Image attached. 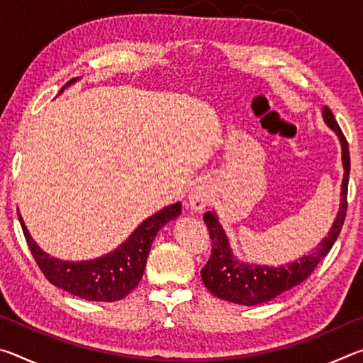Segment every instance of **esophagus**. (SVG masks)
<instances>
[{"label":"esophagus","instance_id":"34e87169","mask_svg":"<svg viewBox=\"0 0 363 363\" xmlns=\"http://www.w3.org/2000/svg\"><path fill=\"white\" fill-rule=\"evenodd\" d=\"M213 199V186L210 182H199L190 190L189 194V206L190 210L199 213L205 210Z\"/></svg>","mask_w":363,"mask_h":363}]
</instances>
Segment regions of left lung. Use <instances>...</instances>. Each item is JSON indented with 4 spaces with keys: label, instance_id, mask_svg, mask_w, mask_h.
Listing matches in <instances>:
<instances>
[{
    "label": "left lung",
    "instance_id": "left-lung-1",
    "mask_svg": "<svg viewBox=\"0 0 363 363\" xmlns=\"http://www.w3.org/2000/svg\"><path fill=\"white\" fill-rule=\"evenodd\" d=\"M322 116L325 125L336 134L337 140H340L341 162L344 168L340 194V210H337L333 225L330 227L327 235L317 245V248L307 251L299 259L281 264V266H266V264L245 262L238 259L230 248L229 237L225 235V230L219 224L216 211H206L203 214V220L208 229H210L213 250L210 261L201 269V280H203L205 286L214 296L242 306L267 303V301L277 298L279 294L299 285L301 281L309 277L312 270L317 267V264L328 255V251L335 245L344 224V218H346L351 160H349L347 140L344 138L331 110L328 107H323Z\"/></svg>",
    "mask_w": 363,
    "mask_h": 363
}]
</instances>
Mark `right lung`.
Here are the masks:
<instances>
[{"label":"right lung","instance_id":"obj_1","mask_svg":"<svg viewBox=\"0 0 363 363\" xmlns=\"http://www.w3.org/2000/svg\"><path fill=\"white\" fill-rule=\"evenodd\" d=\"M77 82L78 78L70 79L62 86L60 93H64L67 86ZM181 208V201L164 206L163 210L143 220L120 247L88 261H65L48 255L30 235L21 213L19 220L36 264L52 285L86 301L113 303L125 298L138 286L144 275L152 242L163 225L179 216Z\"/></svg>","mask_w":363,"mask_h":363}]
</instances>
